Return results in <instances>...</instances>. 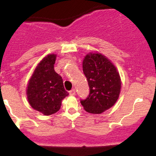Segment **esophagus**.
I'll list each match as a JSON object with an SVG mask.
<instances>
[{
	"label": "esophagus",
	"mask_w": 156,
	"mask_h": 156,
	"mask_svg": "<svg viewBox=\"0 0 156 156\" xmlns=\"http://www.w3.org/2000/svg\"><path fill=\"white\" fill-rule=\"evenodd\" d=\"M69 94H70L71 96H73L75 94V89H72L70 91H69Z\"/></svg>",
	"instance_id": "obj_1"
}]
</instances>
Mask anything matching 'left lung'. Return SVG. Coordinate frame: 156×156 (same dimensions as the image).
<instances>
[{
  "mask_svg": "<svg viewBox=\"0 0 156 156\" xmlns=\"http://www.w3.org/2000/svg\"><path fill=\"white\" fill-rule=\"evenodd\" d=\"M82 66L90 94L81 103L87 112L101 114L112 107L119 99L122 87L119 72L110 59L98 52L87 53Z\"/></svg>",
  "mask_w": 156,
  "mask_h": 156,
  "instance_id": "obj_1",
  "label": "left lung"
}]
</instances>
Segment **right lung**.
<instances>
[{
  "mask_svg": "<svg viewBox=\"0 0 156 156\" xmlns=\"http://www.w3.org/2000/svg\"><path fill=\"white\" fill-rule=\"evenodd\" d=\"M56 54L47 55L34 69L26 88L30 106L44 115L59 110L62 100L69 95L62 77L54 71Z\"/></svg>",
  "mask_w": 156,
  "mask_h": 156,
  "instance_id": "add662e5",
  "label": "right lung"
}]
</instances>
